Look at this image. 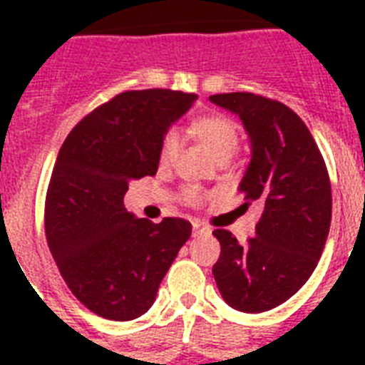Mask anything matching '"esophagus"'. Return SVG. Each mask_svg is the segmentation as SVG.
<instances>
[{"instance_id":"34e87169","label":"esophagus","mask_w":365,"mask_h":365,"mask_svg":"<svg viewBox=\"0 0 365 365\" xmlns=\"http://www.w3.org/2000/svg\"><path fill=\"white\" fill-rule=\"evenodd\" d=\"M208 235H212L210 227H206L205 223H199V222L193 223V237H208Z\"/></svg>"}]
</instances>
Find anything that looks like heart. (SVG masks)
<instances>
[{
    "label": "heart",
    "mask_w": 365,
    "mask_h": 365,
    "mask_svg": "<svg viewBox=\"0 0 365 365\" xmlns=\"http://www.w3.org/2000/svg\"><path fill=\"white\" fill-rule=\"evenodd\" d=\"M193 134L210 149V153L220 159H231L239 148V128L231 121L229 117L223 115H210L202 117L199 121H195ZM180 153V136L176 132H168L160 145L159 163L160 166H170L176 160ZM185 200L191 205H197L200 200V193L197 189H187L185 191Z\"/></svg>",
    "instance_id": "obj_1"
}]
</instances>
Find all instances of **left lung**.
<instances>
[{
	"label": "left lung",
	"instance_id": "left-lung-1",
	"mask_svg": "<svg viewBox=\"0 0 365 365\" xmlns=\"http://www.w3.org/2000/svg\"><path fill=\"white\" fill-rule=\"evenodd\" d=\"M210 102L242 121L250 163L239 191L246 205L263 206L248 244L214 231L222 254L212 272L229 307L271 311L309 280L322 255L331 223L328 170L305 123L280 102L250 93L214 94Z\"/></svg>",
	"mask_w": 365,
	"mask_h": 365
}]
</instances>
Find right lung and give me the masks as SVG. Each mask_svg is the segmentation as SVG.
<instances>
[{"mask_svg": "<svg viewBox=\"0 0 365 365\" xmlns=\"http://www.w3.org/2000/svg\"><path fill=\"white\" fill-rule=\"evenodd\" d=\"M195 94L128 91L87 115L66 138L45 202V233L58 271L83 305L134 320L153 305L160 280L191 237V223H151L125 208L132 180L159 168L166 132Z\"/></svg>", "mask_w": 365, "mask_h": 365, "instance_id": "1", "label": "right lung"}]
</instances>
